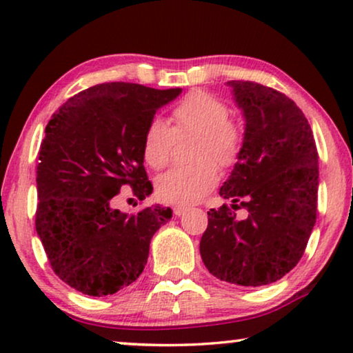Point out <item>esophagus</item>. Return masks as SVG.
Returning <instances> with one entry per match:
<instances>
[{
    "instance_id": "obj_1",
    "label": "esophagus",
    "mask_w": 353,
    "mask_h": 353,
    "mask_svg": "<svg viewBox=\"0 0 353 353\" xmlns=\"http://www.w3.org/2000/svg\"><path fill=\"white\" fill-rule=\"evenodd\" d=\"M186 207H181V205H175L173 207V215L175 216H181V215H185L186 214Z\"/></svg>"
}]
</instances>
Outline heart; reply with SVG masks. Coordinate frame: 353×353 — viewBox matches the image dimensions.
I'll return each mask as SVG.
<instances>
[{"label": "heart", "mask_w": 353, "mask_h": 353, "mask_svg": "<svg viewBox=\"0 0 353 353\" xmlns=\"http://www.w3.org/2000/svg\"><path fill=\"white\" fill-rule=\"evenodd\" d=\"M172 127L152 119L143 134V157L154 170L170 162L176 138L196 134L192 165L175 167L156 181L157 197L167 204L190 205L219 183V165L233 168L244 151L245 134L238 119L230 117L226 103L205 90H191L170 110Z\"/></svg>", "instance_id": "heart-1"}]
</instances>
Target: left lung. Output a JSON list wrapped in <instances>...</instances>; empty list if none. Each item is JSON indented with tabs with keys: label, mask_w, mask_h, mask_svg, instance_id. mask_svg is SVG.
Masks as SVG:
<instances>
[{
	"label": "left lung",
	"mask_w": 353,
	"mask_h": 353,
	"mask_svg": "<svg viewBox=\"0 0 353 353\" xmlns=\"http://www.w3.org/2000/svg\"><path fill=\"white\" fill-rule=\"evenodd\" d=\"M228 83L244 110V151L220 188L233 205L210 209L199 250L214 276L255 288L281 279L305 252L316 221L318 151L286 94L255 81ZM238 208L245 219L235 216Z\"/></svg>",
	"instance_id": "1"
}]
</instances>
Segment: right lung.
<instances>
[{
	"label": "right lung",
	"mask_w": 353,
	"mask_h": 353,
	"mask_svg": "<svg viewBox=\"0 0 353 353\" xmlns=\"http://www.w3.org/2000/svg\"><path fill=\"white\" fill-rule=\"evenodd\" d=\"M180 93L99 83L51 115L38 152L35 228L52 272L75 291L103 297L137 281L154 233L172 219L168 207L128 215L110 201L122 186L139 201L152 192L143 134L156 110Z\"/></svg>",
	"instance_id": "obj_1"
}]
</instances>
